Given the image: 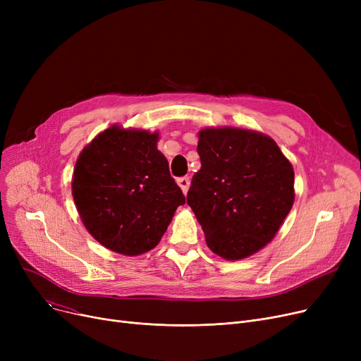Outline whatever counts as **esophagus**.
Returning <instances> with one entry per match:
<instances>
[{
	"instance_id": "1",
	"label": "esophagus",
	"mask_w": 361,
	"mask_h": 361,
	"mask_svg": "<svg viewBox=\"0 0 361 361\" xmlns=\"http://www.w3.org/2000/svg\"><path fill=\"white\" fill-rule=\"evenodd\" d=\"M177 184L180 185L183 193L185 195L188 192V187H190V178H188V177H181V178L177 180Z\"/></svg>"
}]
</instances>
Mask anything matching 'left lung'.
Instances as JSON below:
<instances>
[{"label":"left lung","mask_w":361,"mask_h":361,"mask_svg":"<svg viewBox=\"0 0 361 361\" xmlns=\"http://www.w3.org/2000/svg\"><path fill=\"white\" fill-rule=\"evenodd\" d=\"M197 154L202 166L187 203L207 247L225 260L257 253L274 240L293 207L291 162L272 137L237 127L202 128Z\"/></svg>","instance_id":"obj_1"}]
</instances>
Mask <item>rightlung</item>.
<instances>
[{"instance_id": "right-lung-1", "label": "right lung", "mask_w": 361, "mask_h": 361, "mask_svg": "<svg viewBox=\"0 0 361 361\" xmlns=\"http://www.w3.org/2000/svg\"><path fill=\"white\" fill-rule=\"evenodd\" d=\"M158 140V131L114 124L75 161L74 204L85 228L108 250L139 256L157 247L185 202Z\"/></svg>"}]
</instances>
